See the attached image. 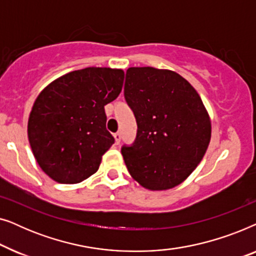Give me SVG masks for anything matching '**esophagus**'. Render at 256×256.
<instances>
[{"label":"esophagus","instance_id":"obj_1","mask_svg":"<svg viewBox=\"0 0 256 256\" xmlns=\"http://www.w3.org/2000/svg\"><path fill=\"white\" fill-rule=\"evenodd\" d=\"M114 138H115V143L118 144V143H120V141H121V134H120V132H115Z\"/></svg>","mask_w":256,"mask_h":256}]
</instances>
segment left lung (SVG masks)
Here are the masks:
<instances>
[{
	"mask_svg": "<svg viewBox=\"0 0 256 256\" xmlns=\"http://www.w3.org/2000/svg\"><path fill=\"white\" fill-rule=\"evenodd\" d=\"M124 99L138 124L134 143L121 148L129 174L148 190L180 185L211 140V121L197 90L170 70L129 68Z\"/></svg>",
	"mask_w": 256,
	"mask_h": 256,
	"instance_id": "1",
	"label": "left lung"
}]
</instances>
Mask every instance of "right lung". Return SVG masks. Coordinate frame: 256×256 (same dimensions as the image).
<instances>
[{"label":"right lung","instance_id":"1","mask_svg":"<svg viewBox=\"0 0 256 256\" xmlns=\"http://www.w3.org/2000/svg\"><path fill=\"white\" fill-rule=\"evenodd\" d=\"M124 72L87 68L56 79L34 101L28 138L42 170L62 184H74L99 169L114 143L104 106L116 99Z\"/></svg>","mask_w":256,"mask_h":256}]
</instances>
